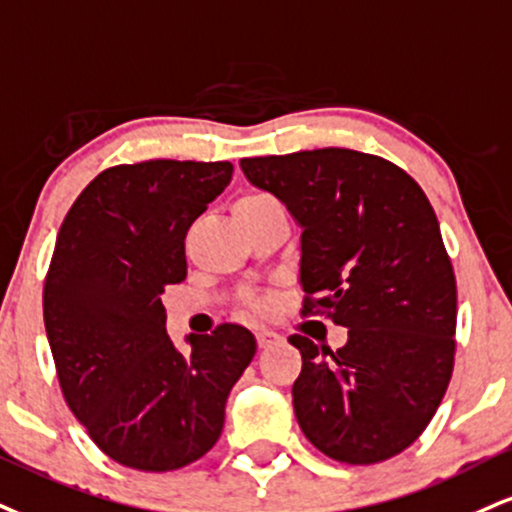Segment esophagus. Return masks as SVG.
I'll use <instances>...</instances> for the list:
<instances>
[{
    "label": "esophagus",
    "instance_id": "34e87169",
    "mask_svg": "<svg viewBox=\"0 0 512 512\" xmlns=\"http://www.w3.org/2000/svg\"><path fill=\"white\" fill-rule=\"evenodd\" d=\"M279 334H274V331H269V329H260L257 331V346L260 348H269V346H274L276 341H279Z\"/></svg>",
    "mask_w": 512,
    "mask_h": 512
}]
</instances>
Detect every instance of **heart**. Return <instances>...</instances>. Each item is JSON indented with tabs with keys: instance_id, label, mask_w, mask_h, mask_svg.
Returning <instances> with one entry per match:
<instances>
[{
	"instance_id": "heart-1",
	"label": "heart",
	"mask_w": 512,
	"mask_h": 512,
	"mask_svg": "<svg viewBox=\"0 0 512 512\" xmlns=\"http://www.w3.org/2000/svg\"><path fill=\"white\" fill-rule=\"evenodd\" d=\"M267 200H272V197H269V195H245V197H240V200L236 202V207L257 205V202H267Z\"/></svg>"
}]
</instances>
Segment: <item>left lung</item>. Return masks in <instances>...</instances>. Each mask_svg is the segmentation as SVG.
<instances>
[{"mask_svg":"<svg viewBox=\"0 0 512 512\" xmlns=\"http://www.w3.org/2000/svg\"><path fill=\"white\" fill-rule=\"evenodd\" d=\"M300 233L303 315L348 329L331 350L293 334L300 429L348 465L389 460L432 422L453 374L455 274L424 190L386 159L324 147L240 159Z\"/></svg>","mask_w":512,"mask_h":512,"instance_id":"obj_1","label":"left lung"}]
</instances>
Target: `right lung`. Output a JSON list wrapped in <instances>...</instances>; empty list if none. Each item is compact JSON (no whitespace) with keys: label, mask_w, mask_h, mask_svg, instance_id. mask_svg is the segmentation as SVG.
Returning a JSON list of instances; mask_svg holds the SVG:
<instances>
[{"label":"right lung","mask_w":512,"mask_h":512,"mask_svg":"<svg viewBox=\"0 0 512 512\" xmlns=\"http://www.w3.org/2000/svg\"><path fill=\"white\" fill-rule=\"evenodd\" d=\"M231 174V162L112 166L59 229L42 310L61 393L100 451L133 470L202 458L255 357V336L240 324L190 334V355L178 353L159 298L186 279L183 240Z\"/></svg>","instance_id":"add662e5"}]
</instances>
